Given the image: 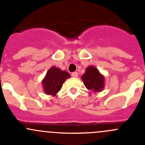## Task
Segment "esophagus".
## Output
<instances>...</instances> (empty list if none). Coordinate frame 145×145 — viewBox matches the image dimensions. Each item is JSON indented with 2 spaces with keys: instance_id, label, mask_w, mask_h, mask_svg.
Wrapping results in <instances>:
<instances>
[{
  "instance_id": "esophagus-1",
  "label": "esophagus",
  "mask_w": 145,
  "mask_h": 145,
  "mask_svg": "<svg viewBox=\"0 0 145 145\" xmlns=\"http://www.w3.org/2000/svg\"><path fill=\"white\" fill-rule=\"evenodd\" d=\"M71 76H72L73 77H74V78H77L78 77V72H72L71 73Z\"/></svg>"
}]
</instances>
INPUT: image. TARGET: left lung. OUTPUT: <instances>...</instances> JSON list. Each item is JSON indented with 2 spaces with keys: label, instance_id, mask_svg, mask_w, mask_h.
<instances>
[{
  "label": "left lung",
  "instance_id": "8db88e82",
  "mask_svg": "<svg viewBox=\"0 0 145 145\" xmlns=\"http://www.w3.org/2000/svg\"><path fill=\"white\" fill-rule=\"evenodd\" d=\"M85 86L88 90L94 92H100L104 88L105 78L97 69L90 66L86 70V73L81 76Z\"/></svg>",
  "mask_w": 145,
  "mask_h": 145
}]
</instances>
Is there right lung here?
I'll list each match as a JSON object with an SVG mask.
<instances>
[{
	"label": "right lung",
	"instance_id": "1",
	"mask_svg": "<svg viewBox=\"0 0 145 145\" xmlns=\"http://www.w3.org/2000/svg\"><path fill=\"white\" fill-rule=\"evenodd\" d=\"M69 77L70 75L67 71H62L55 67H51L42 81L45 93L50 95H55L62 88L66 79Z\"/></svg>",
	"mask_w": 145,
	"mask_h": 145
}]
</instances>
